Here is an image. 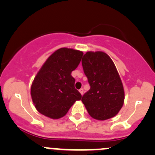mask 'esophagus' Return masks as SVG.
<instances>
[{"mask_svg":"<svg viewBox=\"0 0 155 155\" xmlns=\"http://www.w3.org/2000/svg\"><path fill=\"white\" fill-rule=\"evenodd\" d=\"M79 92L81 94V95H83V94H84V89H83V88L80 89V90H79Z\"/></svg>","mask_w":155,"mask_h":155,"instance_id":"esophagus-1","label":"esophagus"}]
</instances>
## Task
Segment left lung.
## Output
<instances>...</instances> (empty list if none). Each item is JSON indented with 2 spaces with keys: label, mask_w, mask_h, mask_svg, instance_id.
Masks as SVG:
<instances>
[{
  "label": "left lung",
  "mask_w": 155,
  "mask_h": 155,
  "mask_svg": "<svg viewBox=\"0 0 155 155\" xmlns=\"http://www.w3.org/2000/svg\"><path fill=\"white\" fill-rule=\"evenodd\" d=\"M81 63L90 86L81 98L89 114L97 120L116 116L123 106L124 92L114 62L103 51H87Z\"/></svg>",
  "instance_id": "left-lung-1"
}]
</instances>
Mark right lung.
<instances>
[{
    "mask_svg": "<svg viewBox=\"0 0 155 155\" xmlns=\"http://www.w3.org/2000/svg\"><path fill=\"white\" fill-rule=\"evenodd\" d=\"M83 52L61 48L49 57L40 69L31 86V94L37 111L51 119L65 116L81 95L74 87L71 75L77 68Z\"/></svg>",
    "mask_w": 155,
    "mask_h": 155,
    "instance_id": "add662e5",
    "label": "right lung"
}]
</instances>
